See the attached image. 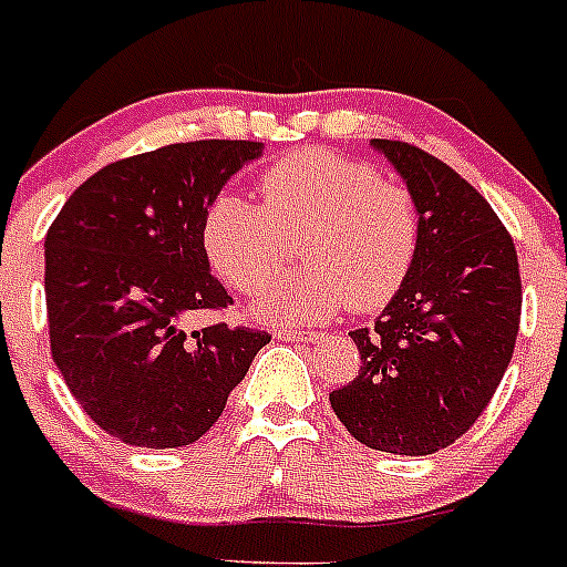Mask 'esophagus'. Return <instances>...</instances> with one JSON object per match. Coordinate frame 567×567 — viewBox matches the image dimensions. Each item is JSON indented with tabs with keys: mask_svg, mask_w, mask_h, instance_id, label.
I'll return each instance as SVG.
<instances>
[{
	"mask_svg": "<svg viewBox=\"0 0 567 567\" xmlns=\"http://www.w3.org/2000/svg\"><path fill=\"white\" fill-rule=\"evenodd\" d=\"M275 337L289 342H315L320 334H315V331H303V329H275Z\"/></svg>",
	"mask_w": 567,
	"mask_h": 567,
	"instance_id": "1",
	"label": "esophagus"
}]
</instances>
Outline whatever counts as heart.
<instances>
[{"label": "heart", "mask_w": 567, "mask_h": 567, "mask_svg": "<svg viewBox=\"0 0 567 567\" xmlns=\"http://www.w3.org/2000/svg\"><path fill=\"white\" fill-rule=\"evenodd\" d=\"M264 202L219 194L202 216V249L213 272L238 292H258L303 233V267L269 284L252 303L267 323H311L385 306L419 252L422 221L413 194L373 165L329 148H300L261 174Z\"/></svg>", "instance_id": "1"}]
</instances>
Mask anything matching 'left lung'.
<instances>
[{
	"label": "left lung",
	"mask_w": 567,
	"mask_h": 567,
	"mask_svg": "<svg viewBox=\"0 0 567 567\" xmlns=\"http://www.w3.org/2000/svg\"><path fill=\"white\" fill-rule=\"evenodd\" d=\"M413 194L419 252L371 329L351 331L360 373L329 393L360 444L433 455L475 424L501 385L520 329V269L489 202L433 154L371 140Z\"/></svg>",
	"instance_id": "8db88e82"
}]
</instances>
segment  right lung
<instances>
[{
  "label": "right lung",
  "mask_w": 567,
  "mask_h": 567,
  "mask_svg": "<svg viewBox=\"0 0 567 567\" xmlns=\"http://www.w3.org/2000/svg\"><path fill=\"white\" fill-rule=\"evenodd\" d=\"M264 154L196 140L121 159L66 199L44 238L50 348L92 422L132 446L194 444L269 342L227 323L185 331L233 303L202 249V216Z\"/></svg>",
  "instance_id": "add662e5"
}]
</instances>
